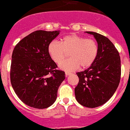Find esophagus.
Wrapping results in <instances>:
<instances>
[{"label":"esophagus","mask_w":130,"mask_h":130,"mask_svg":"<svg viewBox=\"0 0 130 130\" xmlns=\"http://www.w3.org/2000/svg\"><path fill=\"white\" fill-rule=\"evenodd\" d=\"M71 73H70V72H68V71H66V72H65V76H66V77H68V76L70 75H71Z\"/></svg>","instance_id":"34e87169"}]
</instances>
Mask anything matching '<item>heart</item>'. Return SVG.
<instances>
[{
	"mask_svg": "<svg viewBox=\"0 0 130 130\" xmlns=\"http://www.w3.org/2000/svg\"><path fill=\"white\" fill-rule=\"evenodd\" d=\"M48 53L55 62L62 61L70 52V59L59 64L61 70L73 71L80 68L90 67L96 60L99 52L97 42L93 39L76 34H71L63 37L60 42L53 40L48 45Z\"/></svg>",
	"mask_w": 130,
	"mask_h": 130,
	"instance_id": "1",
	"label": "heart"
}]
</instances>
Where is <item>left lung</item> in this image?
<instances>
[{
    "label": "left lung",
    "instance_id": "1",
    "mask_svg": "<svg viewBox=\"0 0 130 130\" xmlns=\"http://www.w3.org/2000/svg\"><path fill=\"white\" fill-rule=\"evenodd\" d=\"M86 33L96 39L99 52L90 68L77 73L79 81L75 88V95L80 104L93 108L106 103L116 91L121 79V58L108 38L95 32Z\"/></svg>",
    "mask_w": 130,
    "mask_h": 130
}]
</instances>
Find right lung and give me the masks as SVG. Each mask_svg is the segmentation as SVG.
<instances>
[{
    "instance_id": "1",
    "label": "right lung",
    "mask_w": 130,
    "mask_h": 130,
    "mask_svg": "<svg viewBox=\"0 0 130 130\" xmlns=\"http://www.w3.org/2000/svg\"><path fill=\"white\" fill-rule=\"evenodd\" d=\"M60 31L39 30L30 33L15 46L12 53L10 80L13 88L26 105L44 109L56 101L65 73L48 53V45Z\"/></svg>"
}]
</instances>
